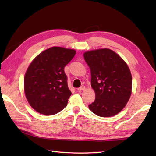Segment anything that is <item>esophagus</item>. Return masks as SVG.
<instances>
[{
    "instance_id": "obj_1",
    "label": "esophagus",
    "mask_w": 156,
    "mask_h": 156,
    "mask_svg": "<svg viewBox=\"0 0 156 156\" xmlns=\"http://www.w3.org/2000/svg\"><path fill=\"white\" fill-rule=\"evenodd\" d=\"M85 88H86V87H84V86H82V87H81L80 88H78V92H81V91H82V90H84Z\"/></svg>"
}]
</instances>
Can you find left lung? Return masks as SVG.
Wrapping results in <instances>:
<instances>
[{
    "instance_id": "8db88e82",
    "label": "left lung",
    "mask_w": 156,
    "mask_h": 156,
    "mask_svg": "<svg viewBox=\"0 0 156 156\" xmlns=\"http://www.w3.org/2000/svg\"><path fill=\"white\" fill-rule=\"evenodd\" d=\"M91 72V86L95 100L88 105L99 117L118 114L127 105L131 94L132 77L127 64L111 49L103 48L84 54Z\"/></svg>"
}]
</instances>
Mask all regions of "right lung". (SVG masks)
Segmentation results:
<instances>
[{
    "instance_id": "add662e5",
    "label": "right lung",
    "mask_w": 156,
    "mask_h": 156,
    "mask_svg": "<svg viewBox=\"0 0 156 156\" xmlns=\"http://www.w3.org/2000/svg\"><path fill=\"white\" fill-rule=\"evenodd\" d=\"M74 49L52 47L42 51L28 67L24 78L25 97L39 113L53 115L64 109L72 94L64 68Z\"/></svg>"
}]
</instances>
